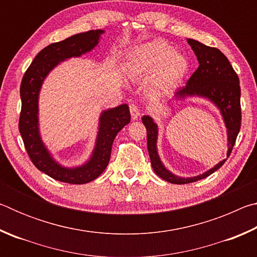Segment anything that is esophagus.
<instances>
[{"mask_svg":"<svg viewBox=\"0 0 257 257\" xmlns=\"http://www.w3.org/2000/svg\"><path fill=\"white\" fill-rule=\"evenodd\" d=\"M129 110H130V114H132L133 119H137L138 116H141V110H139V107L136 105V104H130Z\"/></svg>","mask_w":257,"mask_h":257,"instance_id":"esophagus-1","label":"esophagus"}]
</instances>
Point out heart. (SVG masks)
<instances>
[{"label": "heart", "mask_w": 257, "mask_h": 257, "mask_svg": "<svg viewBox=\"0 0 257 257\" xmlns=\"http://www.w3.org/2000/svg\"><path fill=\"white\" fill-rule=\"evenodd\" d=\"M188 70L184 55L163 40L136 46L125 60V71L134 79L151 77V86L156 92H168L180 84Z\"/></svg>", "instance_id": "b5f03b06"}]
</instances>
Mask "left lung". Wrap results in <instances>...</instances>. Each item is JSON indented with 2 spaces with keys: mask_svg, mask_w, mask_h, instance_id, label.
I'll use <instances>...</instances> for the list:
<instances>
[{
  "mask_svg": "<svg viewBox=\"0 0 257 257\" xmlns=\"http://www.w3.org/2000/svg\"><path fill=\"white\" fill-rule=\"evenodd\" d=\"M188 44L193 49L195 55L198 60L199 66L187 81L186 86L178 88L175 93L176 99H184L186 97H203L207 98L219 108L222 115L228 135V152L227 158L232 151L236 143L239 130L241 124V110H240V86L239 78L234 72L222 52L202 44L195 40H187ZM143 123L147 130V150H149L151 164L154 172L163 180L171 184L184 185L189 182H195L212 175L217 169L224 164L227 159L220 161L210 170L196 177H178L169 171L161 161L156 143H158V124L154 122L150 115H144L142 118Z\"/></svg>",
  "mask_w": 257,
  "mask_h": 257,
  "instance_id": "left-lung-1",
  "label": "left lung"
}]
</instances>
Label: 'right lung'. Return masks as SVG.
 I'll list each match as a JSON object with an SVG mask.
<instances>
[{
  "instance_id": "1",
  "label": "right lung",
  "mask_w": 257,
  "mask_h": 257,
  "mask_svg": "<svg viewBox=\"0 0 257 257\" xmlns=\"http://www.w3.org/2000/svg\"><path fill=\"white\" fill-rule=\"evenodd\" d=\"M102 34H104L102 29L89 30L46 46L35 56L21 80L19 132L26 151L38 170L67 184H87L101 176L110 161L113 141L120 130L130 122L127 104L104 110L98 119V132L92 155L87 162L75 168L63 167L56 162L42 141L38 122V98L45 78L63 61L78 58L92 51L98 44Z\"/></svg>"
}]
</instances>
